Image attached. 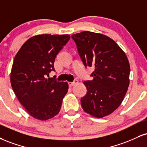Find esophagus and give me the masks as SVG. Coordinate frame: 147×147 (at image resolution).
Returning a JSON list of instances; mask_svg holds the SVG:
<instances>
[{"label": "esophagus", "instance_id": "1", "mask_svg": "<svg viewBox=\"0 0 147 147\" xmlns=\"http://www.w3.org/2000/svg\"><path fill=\"white\" fill-rule=\"evenodd\" d=\"M78 84V81L77 80H75L73 81V82H68V86H69V87H72V86H75V84Z\"/></svg>", "mask_w": 147, "mask_h": 147}]
</instances>
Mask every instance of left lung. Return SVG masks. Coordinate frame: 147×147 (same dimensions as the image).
<instances>
[{
  "instance_id": "1",
  "label": "left lung",
  "mask_w": 147,
  "mask_h": 147,
  "mask_svg": "<svg viewBox=\"0 0 147 147\" xmlns=\"http://www.w3.org/2000/svg\"><path fill=\"white\" fill-rule=\"evenodd\" d=\"M72 38L84 66L94 69L92 80L84 81L87 92L81 98L82 108L95 118L108 116L122 103L129 85L126 54L114 40L101 33L86 31Z\"/></svg>"
}]
</instances>
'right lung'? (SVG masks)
<instances>
[{
	"label": "right lung",
	"mask_w": 147,
	"mask_h": 147,
	"mask_svg": "<svg viewBox=\"0 0 147 147\" xmlns=\"http://www.w3.org/2000/svg\"><path fill=\"white\" fill-rule=\"evenodd\" d=\"M69 35L40 34L23 44L14 57L10 81L19 102L32 117L47 121L59 112L68 92L67 82L47 78L55 70L56 56Z\"/></svg>",
	"instance_id": "right-lung-1"
}]
</instances>
